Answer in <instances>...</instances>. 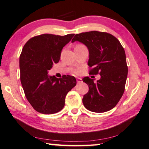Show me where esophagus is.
<instances>
[{
	"label": "esophagus",
	"mask_w": 149,
	"mask_h": 149,
	"mask_svg": "<svg viewBox=\"0 0 149 149\" xmlns=\"http://www.w3.org/2000/svg\"><path fill=\"white\" fill-rule=\"evenodd\" d=\"M82 81H82V79H81V78H77V83H81Z\"/></svg>",
	"instance_id": "1"
}]
</instances>
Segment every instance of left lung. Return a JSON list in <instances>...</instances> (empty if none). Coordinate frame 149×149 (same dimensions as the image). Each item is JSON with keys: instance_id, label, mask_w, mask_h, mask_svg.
Wrapping results in <instances>:
<instances>
[{"instance_id": "8db88e82", "label": "left lung", "mask_w": 149, "mask_h": 149, "mask_svg": "<svg viewBox=\"0 0 149 149\" xmlns=\"http://www.w3.org/2000/svg\"><path fill=\"white\" fill-rule=\"evenodd\" d=\"M83 44L89 50L90 74L100 73L97 82L88 77L83 81L89 86L83 103L88 110L102 113L113 108L124 92L128 75L126 54L119 40L111 34L92 31L76 34L72 43Z\"/></svg>"}]
</instances>
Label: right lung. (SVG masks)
I'll list each match as a JSON object with an SVG mask.
<instances>
[{"mask_svg": "<svg viewBox=\"0 0 149 149\" xmlns=\"http://www.w3.org/2000/svg\"><path fill=\"white\" fill-rule=\"evenodd\" d=\"M74 34L60 36L42 34L30 39L19 58L21 83L25 97L33 109L41 113L52 114L62 110L68 92L75 87L74 77L58 79L48 74L59 62L62 48Z\"/></svg>", "mask_w": 149, "mask_h": 149, "instance_id": "right-lung-1", "label": "right lung"}]
</instances>
